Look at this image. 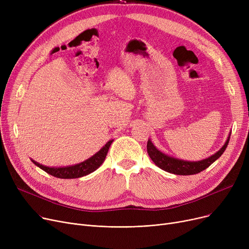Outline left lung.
Here are the masks:
<instances>
[{
  "instance_id": "8db88e82",
  "label": "left lung",
  "mask_w": 249,
  "mask_h": 249,
  "mask_svg": "<svg viewBox=\"0 0 249 249\" xmlns=\"http://www.w3.org/2000/svg\"><path fill=\"white\" fill-rule=\"evenodd\" d=\"M229 139H230V134L228 136V139L225 142V144L222 146L220 150H218L215 154L209 156L208 159L199 160V161H188V160H182L173 158V156H169L156 148L150 140L147 141V152L152 161L159 167L163 169V171L174 175L190 176V175H196V174L201 173L202 171H204V169L210 166L215 160H217L222 155V153L225 151L228 145Z\"/></svg>"
}]
</instances>
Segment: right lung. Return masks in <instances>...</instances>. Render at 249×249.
<instances>
[{
	"label": "right lung",
	"mask_w": 249,
	"mask_h": 249,
	"mask_svg": "<svg viewBox=\"0 0 249 249\" xmlns=\"http://www.w3.org/2000/svg\"><path fill=\"white\" fill-rule=\"evenodd\" d=\"M113 140L108 141L95 155L91 158L88 159L87 160L77 163L71 166H62V167H49L45 166L43 164H40L36 162L35 160H31L34 164H36L38 167L43 169L47 174L53 176L58 178H82L84 176H87L90 173L95 172L97 168L101 166V164L104 162L105 159H106L108 150L110 148V145L112 144Z\"/></svg>",
	"instance_id": "add662e5"
}]
</instances>
